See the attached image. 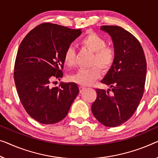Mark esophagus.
Listing matches in <instances>:
<instances>
[{"mask_svg": "<svg viewBox=\"0 0 158 158\" xmlns=\"http://www.w3.org/2000/svg\"><path fill=\"white\" fill-rule=\"evenodd\" d=\"M85 89H86V87H84L83 86H79V91H80V93H81L82 91H83Z\"/></svg>", "mask_w": 158, "mask_h": 158, "instance_id": "esophagus-1", "label": "esophagus"}]
</instances>
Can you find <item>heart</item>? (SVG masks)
<instances>
[{
	"mask_svg": "<svg viewBox=\"0 0 158 158\" xmlns=\"http://www.w3.org/2000/svg\"><path fill=\"white\" fill-rule=\"evenodd\" d=\"M81 47L94 52L91 65L89 69H80L69 77V80L82 86H90L100 78V67L103 71L109 69L114 62L116 51L112 46L106 45V42L99 35L90 32L80 41ZM64 62L68 67H72L76 63V52L72 47L66 49L64 53Z\"/></svg>",
	"mask_w": 158,
	"mask_h": 158,
	"instance_id": "heart-1",
	"label": "heart"
}]
</instances>
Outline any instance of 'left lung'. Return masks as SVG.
Here are the masks:
<instances>
[{
  "label": "left lung",
  "mask_w": 158,
  "mask_h": 158,
  "mask_svg": "<svg viewBox=\"0 0 158 158\" xmlns=\"http://www.w3.org/2000/svg\"><path fill=\"white\" fill-rule=\"evenodd\" d=\"M101 30L111 37L116 56L102 80L111 89H96L97 97L91 110L103 126L116 127L128 121L139 105L144 92L146 60L139 41L123 27L103 25Z\"/></svg>",
  "instance_id": "left-lung-1"
}]
</instances>
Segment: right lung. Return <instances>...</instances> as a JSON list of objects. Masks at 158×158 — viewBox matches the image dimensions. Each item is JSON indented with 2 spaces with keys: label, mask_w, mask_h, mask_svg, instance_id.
<instances>
[{
  "label": "right lung",
  "mask_w": 158,
  "mask_h": 158,
  "mask_svg": "<svg viewBox=\"0 0 158 158\" xmlns=\"http://www.w3.org/2000/svg\"><path fill=\"white\" fill-rule=\"evenodd\" d=\"M81 31L53 23L35 27L19 46L14 80L20 102L30 117L42 124L60 122L79 92L77 84L51 87L63 76L64 53Z\"/></svg>",
  "instance_id": "add662e5"
}]
</instances>
